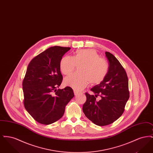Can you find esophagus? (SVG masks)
<instances>
[{"label": "esophagus", "mask_w": 153, "mask_h": 153, "mask_svg": "<svg viewBox=\"0 0 153 153\" xmlns=\"http://www.w3.org/2000/svg\"><path fill=\"white\" fill-rule=\"evenodd\" d=\"M74 95H77V94H78V92H77L76 91H74Z\"/></svg>", "instance_id": "34e87169"}]
</instances>
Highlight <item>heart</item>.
<instances>
[{"label":"heart","mask_w":153,"mask_h":153,"mask_svg":"<svg viewBox=\"0 0 153 153\" xmlns=\"http://www.w3.org/2000/svg\"><path fill=\"white\" fill-rule=\"evenodd\" d=\"M79 66V72L66 77L64 84L79 91L91 85H98L107 77L109 72V64L98 53L92 49H81L76 51L73 57L66 56L61 59L59 68L65 75H69Z\"/></svg>","instance_id":"heart-1"}]
</instances>
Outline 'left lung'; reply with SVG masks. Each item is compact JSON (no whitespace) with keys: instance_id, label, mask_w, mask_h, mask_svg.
Returning <instances> with one entry per match:
<instances>
[{"instance_id":"1","label":"left lung","mask_w":153,"mask_h":153,"mask_svg":"<svg viewBox=\"0 0 153 153\" xmlns=\"http://www.w3.org/2000/svg\"><path fill=\"white\" fill-rule=\"evenodd\" d=\"M105 54L108 61V73L102 82L91 89L95 95L85 93L87 100L82 107L88 119L100 126L112 123L121 117L130 97L126 71L112 54L108 51Z\"/></svg>"}]
</instances>
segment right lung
Returning a JSON list of instances; mask_svg holds the SVG:
<instances>
[{
  "mask_svg": "<svg viewBox=\"0 0 153 153\" xmlns=\"http://www.w3.org/2000/svg\"><path fill=\"white\" fill-rule=\"evenodd\" d=\"M70 48L53 46L30 62L22 82L23 104L37 122L53 123L61 119L66 105L74 97L70 87L59 89L63 79L59 63Z\"/></svg>",
  "mask_w": 153,
  "mask_h": 153,
  "instance_id": "1",
  "label": "right lung"
}]
</instances>
